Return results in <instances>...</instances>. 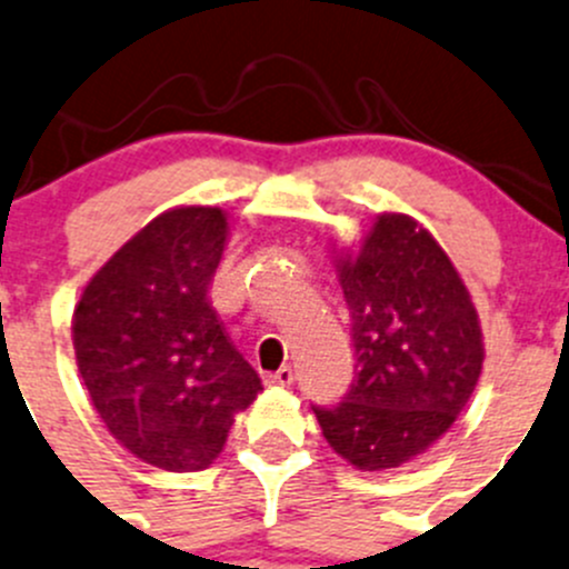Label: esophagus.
<instances>
[{
  "label": "esophagus",
  "instance_id": "1",
  "mask_svg": "<svg viewBox=\"0 0 569 569\" xmlns=\"http://www.w3.org/2000/svg\"><path fill=\"white\" fill-rule=\"evenodd\" d=\"M291 381H295V370L291 368H280L274 370V373H267V385H280V387H289Z\"/></svg>",
  "mask_w": 569,
  "mask_h": 569
}]
</instances>
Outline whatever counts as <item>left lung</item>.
I'll return each instance as SVG.
<instances>
[{
  "mask_svg": "<svg viewBox=\"0 0 569 569\" xmlns=\"http://www.w3.org/2000/svg\"><path fill=\"white\" fill-rule=\"evenodd\" d=\"M351 313L355 379L313 406L321 433L362 471L395 469L450 430L480 379L475 302L441 244L409 214L385 212L360 253L338 259Z\"/></svg>",
  "mask_w": 569,
  "mask_h": 569,
  "instance_id": "8db88e82",
  "label": "left lung"
}]
</instances>
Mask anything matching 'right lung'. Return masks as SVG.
<instances>
[{
    "label": "right lung",
    "instance_id": "right-lung-1",
    "mask_svg": "<svg viewBox=\"0 0 569 569\" xmlns=\"http://www.w3.org/2000/svg\"><path fill=\"white\" fill-rule=\"evenodd\" d=\"M226 237L223 209H169L76 305V362L94 411L124 450L166 471L207 469L264 390L207 297Z\"/></svg>",
    "mask_w": 569,
    "mask_h": 569
}]
</instances>
